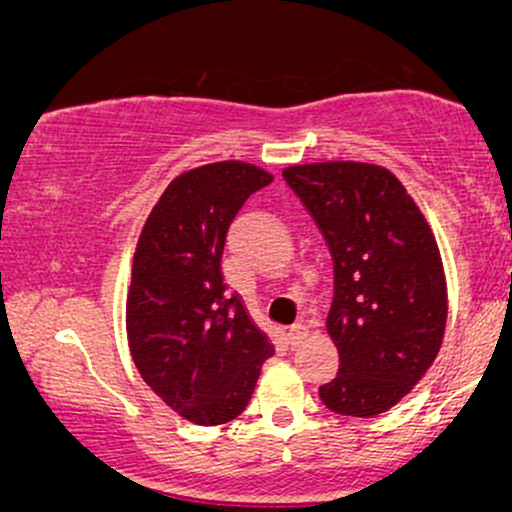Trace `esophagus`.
Wrapping results in <instances>:
<instances>
[{"mask_svg": "<svg viewBox=\"0 0 512 512\" xmlns=\"http://www.w3.org/2000/svg\"><path fill=\"white\" fill-rule=\"evenodd\" d=\"M308 337H310V330L305 325H293L289 330V344L293 349H298V346H301Z\"/></svg>", "mask_w": 512, "mask_h": 512, "instance_id": "34e87169", "label": "esophagus"}]
</instances>
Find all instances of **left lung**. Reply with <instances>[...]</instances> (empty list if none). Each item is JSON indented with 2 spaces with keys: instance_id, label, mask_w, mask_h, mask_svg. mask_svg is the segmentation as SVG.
<instances>
[{
  "instance_id": "1",
  "label": "left lung",
  "mask_w": 512,
  "mask_h": 512,
  "mask_svg": "<svg viewBox=\"0 0 512 512\" xmlns=\"http://www.w3.org/2000/svg\"><path fill=\"white\" fill-rule=\"evenodd\" d=\"M330 245L327 332L339 373L320 387L327 409L370 419L407 397L436 361L448 286L431 226L390 170L325 161L284 168Z\"/></svg>"
}]
</instances>
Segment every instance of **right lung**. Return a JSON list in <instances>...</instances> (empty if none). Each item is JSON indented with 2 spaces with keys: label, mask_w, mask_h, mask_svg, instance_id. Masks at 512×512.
Returning <instances> with one entry per match:
<instances>
[{
  "label": "right lung",
  "mask_w": 512,
  "mask_h": 512,
  "mask_svg": "<svg viewBox=\"0 0 512 512\" xmlns=\"http://www.w3.org/2000/svg\"><path fill=\"white\" fill-rule=\"evenodd\" d=\"M272 180L245 161L187 170L151 209L134 250L129 351L144 383L192 424L219 426L243 414L262 363L274 356L221 272L228 226Z\"/></svg>",
  "instance_id": "right-lung-1"
}]
</instances>
